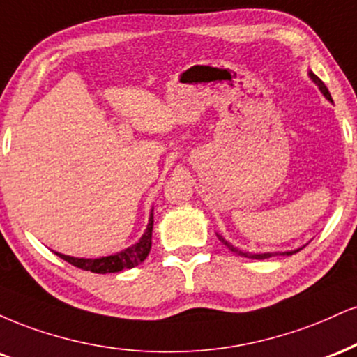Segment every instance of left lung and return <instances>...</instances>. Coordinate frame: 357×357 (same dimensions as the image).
<instances>
[{
    "instance_id": "1",
    "label": "left lung",
    "mask_w": 357,
    "mask_h": 357,
    "mask_svg": "<svg viewBox=\"0 0 357 357\" xmlns=\"http://www.w3.org/2000/svg\"><path fill=\"white\" fill-rule=\"evenodd\" d=\"M309 75H311V78L314 79V83H316V85L319 86V90L322 91V95H324L326 98L329 100V102H333V98H331V93H329V90H328V88H326L324 83H322L321 79L317 78L316 75L312 73V71H311V73H309ZM217 237H219V241H220L222 244H224L225 247H227L229 250H232V252H234V254H237V255H242V257H247V259H257V261H262V259H269V257H272V255H278V254H272V252H267V254H249V252H244V250H241V249H237V247H234L232 244H230V242L225 241L224 237L219 236V234H217ZM299 250H301V249H297V250H292V252H280L279 255H292V254L299 252Z\"/></svg>"
}]
</instances>
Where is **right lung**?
<instances>
[{
	"instance_id": "add662e5",
	"label": "right lung",
	"mask_w": 357,
	"mask_h": 357,
	"mask_svg": "<svg viewBox=\"0 0 357 357\" xmlns=\"http://www.w3.org/2000/svg\"><path fill=\"white\" fill-rule=\"evenodd\" d=\"M152 230H153V213H150L149 225H146L145 234L142 236L140 241L135 245L128 247V249L121 250L108 257H100V259H77L70 257V255H60L63 261H66L71 266L78 267V269L95 272V274H108V272H120L123 269H132L137 267L138 264H142L149 255L150 249H152Z\"/></svg>"
}]
</instances>
